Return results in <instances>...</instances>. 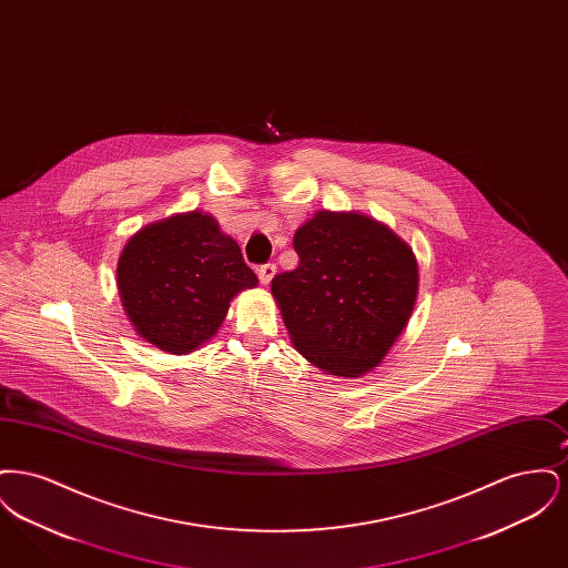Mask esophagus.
Masks as SVG:
<instances>
[{"label": "esophagus", "mask_w": 568, "mask_h": 568, "mask_svg": "<svg viewBox=\"0 0 568 568\" xmlns=\"http://www.w3.org/2000/svg\"><path fill=\"white\" fill-rule=\"evenodd\" d=\"M257 274H260V281H262L264 285H268L272 281V276L276 274V266H274V264H264V266L257 268Z\"/></svg>", "instance_id": "obj_1"}]
</instances>
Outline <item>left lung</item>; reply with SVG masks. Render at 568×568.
Instances as JSON below:
<instances>
[{"label": "left lung", "instance_id": "left-lung-1", "mask_svg": "<svg viewBox=\"0 0 568 568\" xmlns=\"http://www.w3.org/2000/svg\"><path fill=\"white\" fill-rule=\"evenodd\" d=\"M300 264L272 278L297 353L334 377H362L403 334L419 290L415 253L385 223L317 211L294 236Z\"/></svg>", "mask_w": 568, "mask_h": 568}]
</instances>
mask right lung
<instances>
[{"instance_id":"add662e5","label":"right lung","mask_w":568,"mask_h":568,"mask_svg":"<svg viewBox=\"0 0 568 568\" xmlns=\"http://www.w3.org/2000/svg\"><path fill=\"white\" fill-rule=\"evenodd\" d=\"M255 285L239 243L202 211L140 227L116 264L119 297L138 336L174 355L211 341L230 302Z\"/></svg>"}]
</instances>
